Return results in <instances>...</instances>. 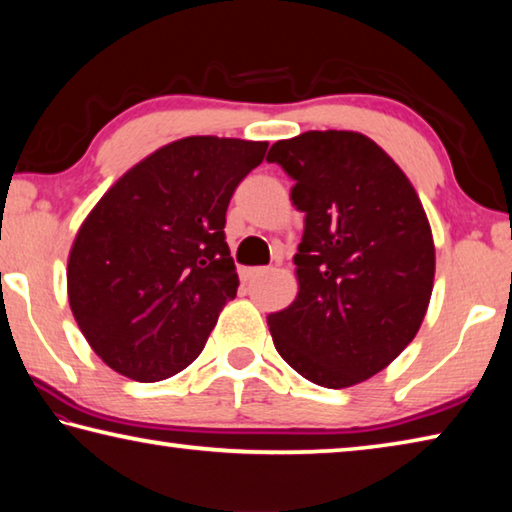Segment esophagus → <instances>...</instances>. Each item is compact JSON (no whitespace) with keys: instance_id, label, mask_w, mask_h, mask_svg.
<instances>
[{"instance_id":"34e87169","label":"esophagus","mask_w":512,"mask_h":512,"mask_svg":"<svg viewBox=\"0 0 512 512\" xmlns=\"http://www.w3.org/2000/svg\"><path fill=\"white\" fill-rule=\"evenodd\" d=\"M268 271H271V268H268V266H255V268H244V271H241V280H244V282H253V280H257V277H262V275H266Z\"/></svg>"}]
</instances>
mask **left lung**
I'll return each instance as SVG.
<instances>
[{
    "label": "left lung",
    "instance_id": "1",
    "mask_svg": "<svg viewBox=\"0 0 512 512\" xmlns=\"http://www.w3.org/2000/svg\"><path fill=\"white\" fill-rule=\"evenodd\" d=\"M305 212L298 296L268 314L275 350L302 377L348 388L400 357L427 314L436 250L409 178L370 137L307 131L266 155Z\"/></svg>",
    "mask_w": 512,
    "mask_h": 512
}]
</instances>
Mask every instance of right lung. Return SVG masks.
<instances>
[{"instance_id":"add662e5","label":"right lung","mask_w":512,"mask_h":512,"mask_svg":"<svg viewBox=\"0 0 512 512\" xmlns=\"http://www.w3.org/2000/svg\"><path fill=\"white\" fill-rule=\"evenodd\" d=\"M266 142L196 135L162 146L112 185L67 262L72 314L103 363L135 381L185 370L237 296L225 212Z\"/></svg>"}]
</instances>
